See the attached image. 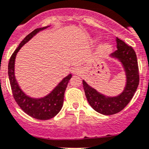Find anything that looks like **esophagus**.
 Returning <instances> with one entry per match:
<instances>
[{
	"instance_id": "1",
	"label": "esophagus",
	"mask_w": 149,
	"mask_h": 149,
	"mask_svg": "<svg viewBox=\"0 0 149 149\" xmlns=\"http://www.w3.org/2000/svg\"><path fill=\"white\" fill-rule=\"evenodd\" d=\"M72 73H73L74 74H80V70L78 69V68H74V69L72 70Z\"/></svg>"
}]
</instances>
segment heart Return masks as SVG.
<instances>
[{
    "instance_id": "1",
    "label": "heart",
    "mask_w": 149,
    "mask_h": 149,
    "mask_svg": "<svg viewBox=\"0 0 149 149\" xmlns=\"http://www.w3.org/2000/svg\"><path fill=\"white\" fill-rule=\"evenodd\" d=\"M108 48V45H104V49H107Z\"/></svg>"
}]
</instances>
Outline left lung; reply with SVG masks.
Listing matches in <instances>:
<instances>
[{
  "label": "left lung",
  "mask_w": 149,
  "mask_h": 149,
  "mask_svg": "<svg viewBox=\"0 0 149 149\" xmlns=\"http://www.w3.org/2000/svg\"><path fill=\"white\" fill-rule=\"evenodd\" d=\"M117 49L110 55L122 63L126 75V87L116 97H107L91 88L83 80V88L88 103L94 110L104 114L113 115L126 107L133 97L139 83V66L136 52L123 40L116 38Z\"/></svg>",
  "instance_id": "8db88e82"
}]
</instances>
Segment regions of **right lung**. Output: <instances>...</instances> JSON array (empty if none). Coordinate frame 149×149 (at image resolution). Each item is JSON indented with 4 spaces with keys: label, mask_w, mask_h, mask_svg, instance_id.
Wrapping results in <instances>:
<instances>
[{
    "label": "right lung",
    "mask_w": 149,
    "mask_h": 149,
    "mask_svg": "<svg viewBox=\"0 0 149 149\" xmlns=\"http://www.w3.org/2000/svg\"><path fill=\"white\" fill-rule=\"evenodd\" d=\"M47 27H49V26L45 27L36 29L32 33H29V35L26 36L23 41L19 43L17 49L13 52L8 63V76H9L13 98L19 107L26 113L31 117L40 120H49L59 113L63 106L65 91L72 75L69 74L65 77H64L62 81L54 88L53 91L44 97L38 98V99L32 98L29 97V96L26 95L18 85L14 74V64H15L16 55L22 46L26 43L29 40H30L36 33L46 29Z\"/></svg>",
    "instance_id": "right-lung-1"
}]
</instances>
